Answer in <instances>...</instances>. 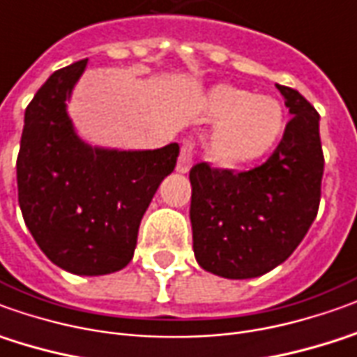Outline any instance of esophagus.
<instances>
[{"label":"esophagus","instance_id":"1","mask_svg":"<svg viewBox=\"0 0 357 357\" xmlns=\"http://www.w3.org/2000/svg\"><path fill=\"white\" fill-rule=\"evenodd\" d=\"M192 167V144L184 142L181 147V155H178V163H176V171L178 173L186 174Z\"/></svg>","mask_w":357,"mask_h":357}]
</instances>
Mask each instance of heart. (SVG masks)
<instances>
[{"label":"heart","instance_id":"heart-1","mask_svg":"<svg viewBox=\"0 0 357 357\" xmlns=\"http://www.w3.org/2000/svg\"><path fill=\"white\" fill-rule=\"evenodd\" d=\"M206 112L218 124L208 137L211 161L237 167L266 155L284 130V108L268 95H252L233 85L211 91Z\"/></svg>","mask_w":357,"mask_h":357}]
</instances>
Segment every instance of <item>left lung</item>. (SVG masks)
Returning <instances> with one entry per match:
<instances>
[{
    "label": "left lung",
    "instance_id": "obj_1",
    "mask_svg": "<svg viewBox=\"0 0 357 357\" xmlns=\"http://www.w3.org/2000/svg\"><path fill=\"white\" fill-rule=\"evenodd\" d=\"M291 120L266 163L247 173L190 169L196 262L215 276L249 280L280 266L317 218L323 181L319 112L296 89L276 85Z\"/></svg>",
    "mask_w": 357,
    "mask_h": 357
}]
</instances>
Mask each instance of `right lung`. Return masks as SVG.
Wrapping results in <instances>:
<instances>
[{
	"label": "right lung",
	"instance_id": "add662e5",
	"mask_svg": "<svg viewBox=\"0 0 357 357\" xmlns=\"http://www.w3.org/2000/svg\"><path fill=\"white\" fill-rule=\"evenodd\" d=\"M85 68L79 60L54 71L24 110L17 186L44 255L71 274L105 276L134 257L139 221L173 173L178 144L128 151L87 144L68 112Z\"/></svg>",
	"mask_w": 357,
	"mask_h": 357
}]
</instances>
